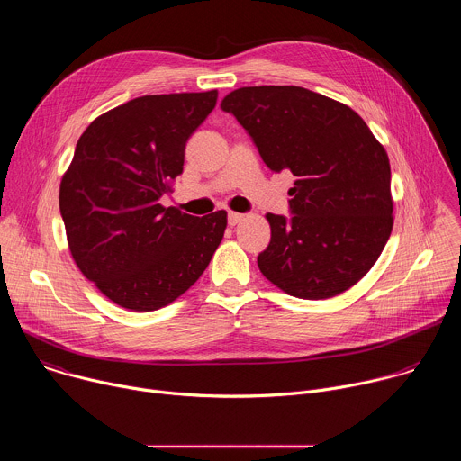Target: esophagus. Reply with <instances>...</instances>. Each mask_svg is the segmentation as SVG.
I'll return each instance as SVG.
<instances>
[{
	"mask_svg": "<svg viewBox=\"0 0 461 461\" xmlns=\"http://www.w3.org/2000/svg\"><path fill=\"white\" fill-rule=\"evenodd\" d=\"M242 219H244L242 213H235V212H230V213H228V224H230V226H237Z\"/></svg>",
	"mask_w": 461,
	"mask_h": 461,
	"instance_id": "obj_1",
	"label": "esophagus"
}]
</instances>
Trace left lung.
Returning <instances> with one entry per match:
<instances>
[{
  "instance_id": "1",
  "label": "left lung",
  "mask_w": 461,
  "mask_h": 461,
  "mask_svg": "<svg viewBox=\"0 0 461 461\" xmlns=\"http://www.w3.org/2000/svg\"><path fill=\"white\" fill-rule=\"evenodd\" d=\"M221 107L274 173L295 176L292 217L267 215L272 239L257 257L262 276L299 299H328L354 286L393 222L388 157L365 120L297 86L240 87Z\"/></svg>"
}]
</instances>
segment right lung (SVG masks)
Wrapping results in <instances>:
<instances>
[{
	"label": "right lung",
	"mask_w": 461,
	"mask_h": 461,
	"mask_svg": "<svg viewBox=\"0 0 461 461\" xmlns=\"http://www.w3.org/2000/svg\"><path fill=\"white\" fill-rule=\"evenodd\" d=\"M217 95H151L104 113L84 131L61 178L59 213L77 267L122 308L173 303L224 237V210L193 217L160 204Z\"/></svg>",
	"instance_id": "right-lung-1"
}]
</instances>
